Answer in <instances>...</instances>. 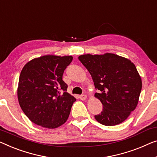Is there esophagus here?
<instances>
[{"instance_id": "esophagus-1", "label": "esophagus", "mask_w": 157, "mask_h": 157, "mask_svg": "<svg viewBox=\"0 0 157 157\" xmlns=\"http://www.w3.org/2000/svg\"><path fill=\"white\" fill-rule=\"evenodd\" d=\"M79 99H80L81 100H85L86 99V95L85 94H82L79 96Z\"/></svg>"}]
</instances>
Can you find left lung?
<instances>
[{
    "instance_id": "obj_1",
    "label": "left lung",
    "mask_w": 157,
    "mask_h": 157,
    "mask_svg": "<svg viewBox=\"0 0 157 157\" xmlns=\"http://www.w3.org/2000/svg\"><path fill=\"white\" fill-rule=\"evenodd\" d=\"M79 60L92 76L99 93L103 110L95 115L98 122L106 126L126 120L138 103L142 80L135 65L130 60L113 53L85 54Z\"/></svg>"
}]
</instances>
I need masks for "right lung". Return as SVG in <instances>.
<instances>
[{"mask_svg":"<svg viewBox=\"0 0 157 157\" xmlns=\"http://www.w3.org/2000/svg\"><path fill=\"white\" fill-rule=\"evenodd\" d=\"M72 57L44 56L28 62L21 71L17 97L32 122L53 129L66 122L76 99L67 92L63 75Z\"/></svg>","mask_w":157,"mask_h":157,"instance_id":"add662e5","label":"right lung"}]
</instances>
